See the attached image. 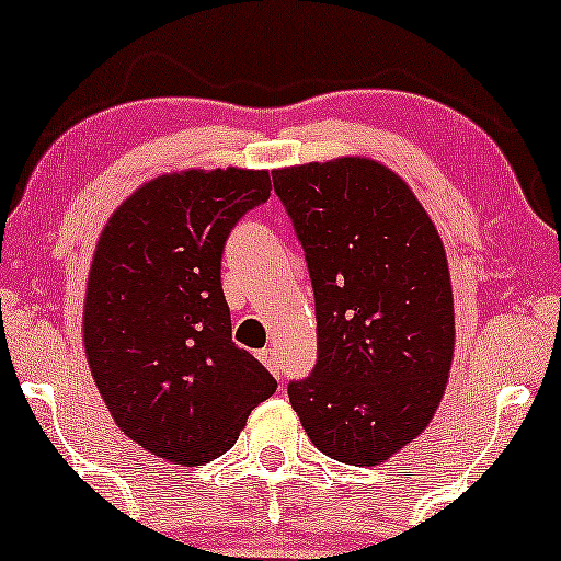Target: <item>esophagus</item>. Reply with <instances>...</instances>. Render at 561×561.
<instances>
[{
  "label": "esophagus",
  "mask_w": 561,
  "mask_h": 561,
  "mask_svg": "<svg viewBox=\"0 0 561 561\" xmlns=\"http://www.w3.org/2000/svg\"><path fill=\"white\" fill-rule=\"evenodd\" d=\"M259 360H262L264 366L270 368L274 376H277V378L282 376V360H279V353H277V351H274V348H264V351H259Z\"/></svg>",
  "instance_id": "1"
}]
</instances>
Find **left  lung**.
<instances>
[{"mask_svg": "<svg viewBox=\"0 0 561 561\" xmlns=\"http://www.w3.org/2000/svg\"><path fill=\"white\" fill-rule=\"evenodd\" d=\"M302 243L318 363L289 381L312 445L378 465L435 416L455 348L447 256L407 183L360 157L272 172Z\"/></svg>", "mask_w": 561, "mask_h": 561, "instance_id": "obj_1", "label": "left lung"}]
</instances>
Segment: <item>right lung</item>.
Returning a JSON list of instances; mask_svg holds the SVG:
<instances>
[{
	"instance_id": "right-lung-1",
	"label": "right lung",
	"mask_w": 561,
	"mask_h": 561,
	"mask_svg": "<svg viewBox=\"0 0 561 561\" xmlns=\"http://www.w3.org/2000/svg\"><path fill=\"white\" fill-rule=\"evenodd\" d=\"M270 172L187 170L139 187L101 233L83 310L91 374L126 437L170 462L233 447L277 381L231 341L220 259Z\"/></svg>"
}]
</instances>
